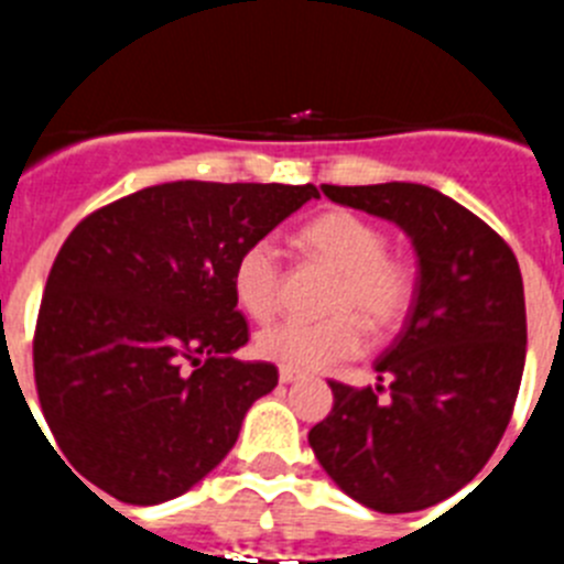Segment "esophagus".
Instances as JSON below:
<instances>
[{"mask_svg": "<svg viewBox=\"0 0 564 564\" xmlns=\"http://www.w3.org/2000/svg\"><path fill=\"white\" fill-rule=\"evenodd\" d=\"M278 379H281L283 384L294 382V379H301V370H292V368H281L278 370Z\"/></svg>", "mask_w": 564, "mask_h": 564, "instance_id": "1", "label": "esophagus"}]
</instances>
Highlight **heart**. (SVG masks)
Returning <instances> with one entry per match:
<instances>
[{"mask_svg": "<svg viewBox=\"0 0 564 564\" xmlns=\"http://www.w3.org/2000/svg\"><path fill=\"white\" fill-rule=\"evenodd\" d=\"M297 245L334 272L326 294L332 317L319 323L283 319L258 332L256 351L267 362L292 370H317L362 351L365 329L384 337L402 326L415 297V272L404 258L388 252L382 227L351 210H328L297 232ZM281 258L270 238L252 241L232 267L236 303L252 319L278 312Z\"/></svg>", "mask_w": 564, "mask_h": 564, "instance_id": "obj_1", "label": "heart"}]
</instances>
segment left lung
Listing matches in <instances>:
<instances>
[{"mask_svg": "<svg viewBox=\"0 0 564 564\" xmlns=\"http://www.w3.org/2000/svg\"><path fill=\"white\" fill-rule=\"evenodd\" d=\"M319 191L402 227L419 281L408 323L373 365L377 388L328 382L334 408L308 444L357 503L421 511L464 489L509 427L525 365L520 267L486 221L427 185ZM382 381L388 397L378 395Z\"/></svg>", "mask_w": 564, "mask_h": 564, "instance_id": "left-lung-1", "label": "left lung"}]
</instances>
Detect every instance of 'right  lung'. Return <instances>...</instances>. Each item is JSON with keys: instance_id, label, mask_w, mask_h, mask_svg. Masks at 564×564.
Wrapping results in <instances>:
<instances>
[{"instance_id": "obj_1", "label": "right lung", "mask_w": 564, "mask_h": 564, "mask_svg": "<svg viewBox=\"0 0 564 564\" xmlns=\"http://www.w3.org/2000/svg\"><path fill=\"white\" fill-rule=\"evenodd\" d=\"M317 196L314 185L165 182L69 232L33 370L61 453L89 484L156 506L225 460L247 410L278 384L275 365L232 359L250 339L232 267Z\"/></svg>"}]
</instances>
